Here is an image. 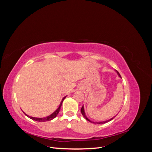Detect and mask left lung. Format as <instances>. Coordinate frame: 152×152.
<instances>
[{"instance_id": "8db88e82", "label": "left lung", "mask_w": 152, "mask_h": 152, "mask_svg": "<svg viewBox=\"0 0 152 152\" xmlns=\"http://www.w3.org/2000/svg\"><path fill=\"white\" fill-rule=\"evenodd\" d=\"M116 71V72H117V73L118 74V77H121V75H120V73H119L117 70H115ZM81 113H82V115H83V117L86 119L87 121H88L89 122H91V123H93V124H105V123H107V122H110V121H111L112 119H113L115 117V116H114L113 117H112V118H111L110 119H109V120H107V121H102V122H93V121H91V120H89V119L87 117V116H86V113H85V111H84V105L82 106V108H81Z\"/></svg>"}]
</instances>
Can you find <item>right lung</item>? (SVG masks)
<instances>
[{
	"label": "right lung",
	"mask_w": 152,
	"mask_h": 152,
	"mask_svg": "<svg viewBox=\"0 0 152 152\" xmlns=\"http://www.w3.org/2000/svg\"><path fill=\"white\" fill-rule=\"evenodd\" d=\"M66 96H65V97H64V98L62 99V100H61V102L60 104H59V107H58L56 110H55V111H54L52 114H50V115H49V116H48V117H43V118L34 117H30V116L28 115H26L25 112H23V113L25 114V115H26L27 117H29L30 118L32 119V120H34V121H37V122H46V121H51V120H53V118H54L55 117H56L57 116V115L58 114V113H59V110H60V109H61V105H62V103H63V100L65 99V98H66Z\"/></svg>",
	"instance_id": "right-lung-1"
}]
</instances>
